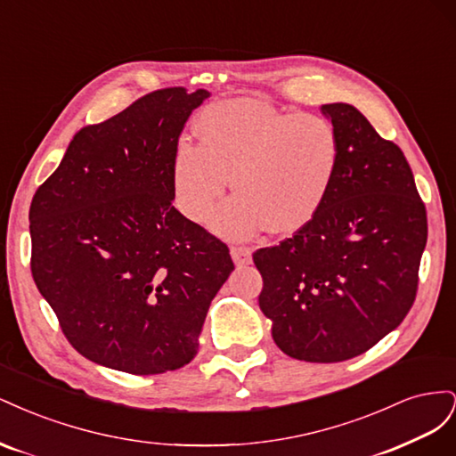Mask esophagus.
Returning <instances> with one entry per match:
<instances>
[{
  "instance_id": "obj_1",
  "label": "esophagus",
  "mask_w": 456,
  "mask_h": 456,
  "mask_svg": "<svg viewBox=\"0 0 456 456\" xmlns=\"http://www.w3.org/2000/svg\"><path fill=\"white\" fill-rule=\"evenodd\" d=\"M230 255H232V258H233V262H236V265H249L253 251L249 249V247L236 245V247H232V249H230Z\"/></svg>"
}]
</instances>
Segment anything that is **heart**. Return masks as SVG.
<instances>
[{
    "instance_id": "1",
    "label": "heart",
    "mask_w": 456,
    "mask_h": 456,
    "mask_svg": "<svg viewBox=\"0 0 456 456\" xmlns=\"http://www.w3.org/2000/svg\"><path fill=\"white\" fill-rule=\"evenodd\" d=\"M196 133L198 146L175 150L173 200L188 220L201 223L230 178L236 196L209 218L223 238L245 240L265 226L285 236L306 226L338 171V133L322 116L236 101L207 108Z\"/></svg>"
}]
</instances>
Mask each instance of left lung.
Instances as JSON below:
<instances>
[{
  "label": "left lung",
  "mask_w": 456,
  "mask_h": 456,
  "mask_svg": "<svg viewBox=\"0 0 456 456\" xmlns=\"http://www.w3.org/2000/svg\"><path fill=\"white\" fill-rule=\"evenodd\" d=\"M338 133V171L320 211L293 238L253 253L258 306L280 350L337 363L405 320L428 240L426 207L402 148L352 104H323Z\"/></svg>",
  "instance_id": "left-lung-1"
}]
</instances>
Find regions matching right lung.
I'll return each instance as SVG.
<instances>
[{
  "instance_id": "right-lung-1",
  "label": "right lung",
  "mask_w": 456,
  "mask_h": 456,
  "mask_svg": "<svg viewBox=\"0 0 456 456\" xmlns=\"http://www.w3.org/2000/svg\"><path fill=\"white\" fill-rule=\"evenodd\" d=\"M209 91L167 87L76 133L30 205V268L87 360L159 375L194 360L230 249L173 207L171 163Z\"/></svg>"
}]
</instances>
